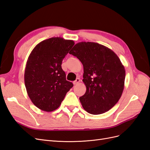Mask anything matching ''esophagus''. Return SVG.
I'll return each instance as SVG.
<instances>
[{"label":"esophagus","instance_id":"esophagus-1","mask_svg":"<svg viewBox=\"0 0 150 150\" xmlns=\"http://www.w3.org/2000/svg\"><path fill=\"white\" fill-rule=\"evenodd\" d=\"M80 82V79L79 78H77L74 82H73V84H74V85H76V84H78Z\"/></svg>","mask_w":150,"mask_h":150}]
</instances>
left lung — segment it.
<instances>
[{
  "mask_svg": "<svg viewBox=\"0 0 150 150\" xmlns=\"http://www.w3.org/2000/svg\"><path fill=\"white\" fill-rule=\"evenodd\" d=\"M82 62L85 94L79 98L84 110L99 115L111 109L124 89L125 69L116 54L96 42L76 44L69 52Z\"/></svg>",
  "mask_w": 150,
  "mask_h": 150,
  "instance_id": "1",
  "label": "left lung"
}]
</instances>
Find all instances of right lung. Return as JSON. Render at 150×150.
<instances>
[{
  "label": "right lung",
  "instance_id": "1",
  "mask_svg": "<svg viewBox=\"0 0 150 150\" xmlns=\"http://www.w3.org/2000/svg\"><path fill=\"white\" fill-rule=\"evenodd\" d=\"M74 45L73 40L52 38L38 44L29 56L25 85L32 102L40 110L47 112L56 110L73 87L66 80L61 64Z\"/></svg>",
  "mask_w": 150,
  "mask_h": 150
}]
</instances>
